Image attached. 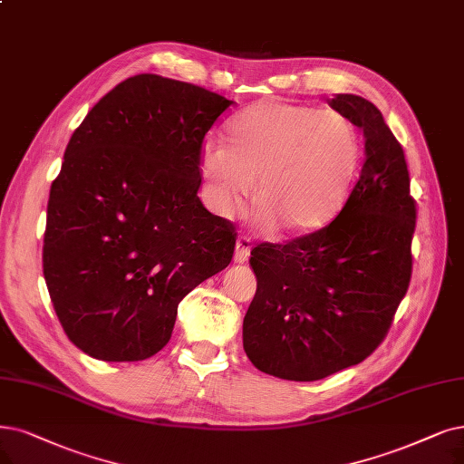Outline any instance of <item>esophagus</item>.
Listing matches in <instances>:
<instances>
[{"label":"esophagus","instance_id":"esophagus-1","mask_svg":"<svg viewBox=\"0 0 464 464\" xmlns=\"http://www.w3.org/2000/svg\"><path fill=\"white\" fill-rule=\"evenodd\" d=\"M249 255H251V242H249V237H246V236L237 237V242H236V253H234V263H246L247 258H249Z\"/></svg>","mask_w":464,"mask_h":464}]
</instances>
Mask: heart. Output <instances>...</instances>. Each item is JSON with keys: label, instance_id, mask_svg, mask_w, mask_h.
I'll use <instances>...</instances> for the list:
<instances>
[{"label": "heart", "instance_id": "obj_1", "mask_svg": "<svg viewBox=\"0 0 464 464\" xmlns=\"http://www.w3.org/2000/svg\"><path fill=\"white\" fill-rule=\"evenodd\" d=\"M225 139L203 146L198 160L211 208L230 217L256 180L255 218L282 237L310 234L337 213L360 156L348 118L284 101L247 106Z\"/></svg>", "mask_w": 464, "mask_h": 464}]
</instances>
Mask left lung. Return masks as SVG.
Masks as SVG:
<instances>
[{
    "mask_svg": "<svg viewBox=\"0 0 464 464\" xmlns=\"http://www.w3.org/2000/svg\"><path fill=\"white\" fill-rule=\"evenodd\" d=\"M329 106L363 129L365 158L344 208L327 227L251 251L256 293L244 350L263 373L318 381L372 356L413 272L417 208L403 148L379 108L358 95Z\"/></svg>",
    "mask_w": 464,
    "mask_h": 464,
    "instance_id": "left-lung-1",
    "label": "left lung"
}]
</instances>
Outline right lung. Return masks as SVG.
Instances as JSON below:
<instances>
[{
    "instance_id": "1",
    "label": "right lung",
    "mask_w": 464,
    "mask_h": 464,
    "mask_svg": "<svg viewBox=\"0 0 464 464\" xmlns=\"http://www.w3.org/2000/svg\"><path fill=\"white\" fill-rule=\"evenodd\" d=\"M230 104L139 73L73 131L51 184L44 276L66 337L91 358L154 356L179 303L230 265L236 228L198 198L203 139Z\"/></svg>"
}]
</instances>
